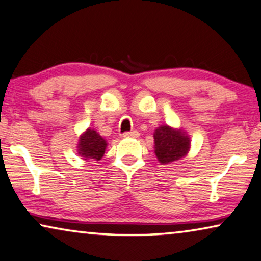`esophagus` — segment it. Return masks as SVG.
<instances>
[{"instance_id":"obj_1","label":"esophagus","mask_w":261,"mask_h":261,"mask_svg":"<svg viewBox=\"0 0 261 261\" xmlns=\"http://www.w3.org/2000/svg\"><path fill=\"white\" fill-rule=\"evenodd\" d=\"M123 136H124V137H138L139 134H138V131L134 130V131H127V132H124Z\"/></svg>"}]
</instances>
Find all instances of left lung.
Returning a JSON list of instances; mask_svg holds the SVG:
<instances>
[{
    "label": "left lung",
    "mask_w": 261,
    "mask_h": 261,
    "mask_svg": "<svg viewBox=\"0 0 261 261\" xmlns=\"http://www.w3.org/2000/svg\"><path fill=\"white\" fill-rule=\"evenodd\" d=\"M155 153L162 164L175 162L187 155L190 141L182 131L174 130L168 125L160 126L153 134Z\"/></svg>",
    "instance_id": "1"
}]
</instances>
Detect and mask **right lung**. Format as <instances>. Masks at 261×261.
<instances>
[{
	"label": "right lung",
	"mask_w": 261,
	"mask_h": 261,
	"mask_svg": "<svg viewBox=\"0 0 261 261\" xmlns=\"http://www.w3.org/2000/svg\"><path fill=\"white\" fill-rule=\"evenodd\" d=\"M78 145V152L79 155H82V157H85L84 160L93 159L95 161H99L104 156L105 148L108 144H106L105 139L97 131L87 129L85 134L80 137Z\"/></svg>",
	"instance_id": "right-lung-1"
}]
</instances>
